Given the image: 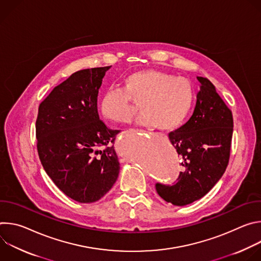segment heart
<instances>
[{
    "instance_id": "heart-1",
    "label": "heart",
    "mask_w": 261,
    "mask_h": 261,
    "mask_svg": "<svg viewBox=\"0 0 261 261\" xmlns=\"http://www.w3.org/2000/svg\"><path fill=\"white\" fill-rule=\"evenodd\" d=\"M195 99L190 80L168 72L146 69L132 72L123 79L122 89H108L100 101L103 117L116 124H126L139 104L138 123L162 131L179 127L188 117Z\"/></svg>"
}]
</instances>
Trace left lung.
<instances>
[{"instance_id": "1", "label": "left lung", "mask_w": 261, "mask_h": 261, "mask_svg": "<svg viewBox=\"0 0 261 261\" xmlns=\"http://www.w3.org/2000/svg\"><path fill=\"white\" fill-rule=\"evenodd\" d=\"M200 91L190 120L169 133L182 170L172 185L157 182V193L174 205L203 197L225 172L233 132L232 113L205 77H197Z\"/></svg>"}]
</instances>
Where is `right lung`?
I'll return each mask as SVG.
<instances>
[{
    "mask_svg": "<svg viewBox=\"0 0 261 261\" xmlns=\"http://www.w3.org/2000/svg\"><path fill=\"white\" fill-rule=\"evenodd\" d=\"M110 66L80 70L40 103L37 151L57 187L82 203L102 198L116 182L120 163L114 148L118 130L99 118L97 100Z\"/></svg>",
    "mask_w": 261,
    "mask_h": 261,
    "instance_id": "obj_1",
    "label": "right lung"
}]
</instances>
